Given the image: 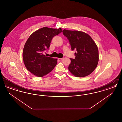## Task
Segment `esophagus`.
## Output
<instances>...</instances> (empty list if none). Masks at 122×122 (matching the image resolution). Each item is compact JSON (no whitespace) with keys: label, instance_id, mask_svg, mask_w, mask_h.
<instances>
[{"label":"esophagus","instance_id":"obj_1","mask_svg":"<svg viewBox=\"0 0 122 122\" xmlns=\"http://www.w3.org/2000/svg\"><path fill=\"white\" fill-rule=\"evenodd\" d=\"M58 60H59V61H61V60H62L63 59V58H58Z\"/></svg>","mask_w":122,"mask_h":122}]
</instances>
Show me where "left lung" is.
I'll use <instances>...</instances> for the list:
<instances>
[{
	"label": "left lung",
	"mask_w": 122,
	"mask_h": 122,
	"mask_svg": "<svg viewBox=\"0 0 122 122\" xmlns=\"http://www.w3.org/2000/svg\"><path fill=\"white\" fill-rule=\"evenodd\" d=\"M63 34L69 40L72 50L77 51L75 59L70 58V72L76 77L89 76L98 63V49L95 42L90 36L81 31L64 29Z\"/></svg>",
	"instance_id": "8db88e82"
}]
</instances>
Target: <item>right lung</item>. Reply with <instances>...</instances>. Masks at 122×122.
<instances>
[{"instance_id":"1","label":"right lung","mask_w":122,"mask_h":122,"mask_svg":"<svg viewBox=\"0 0 122 122\" xmlns=\"http://www.w3.org/2000/svg\"><path fill=\"white\" fill-rule=\"evenodd\" d=\"M62 31L61 28L43 27L29 36L24 46L22 56L26 68L34 75L42 77L56 66L58 59L47 57L44 52L49 48L52 38Z\"/></svg>"}]
</instances>
